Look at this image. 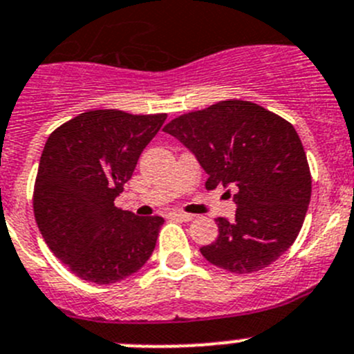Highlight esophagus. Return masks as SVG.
<instances>
[{
    "mask_svg": "<svg viewBox=\"0 0 354 354\" xmlns=\"http://www.w3.org/2000/svg\"><path fill=\"white\" fill-rule=\"evenodd\" d=\"M171 216L176 219H181V221H192L194 219V216L188 214V212H181V211H176V212H171Z\"/></svg>",
    "mask_w": 354,
    "mask_h": 354,
    "instance_id": "esophagus-1",
    "label": "esophagus"
}]
</instances>
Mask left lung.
<instances>
[{
  "instance_id": "1",
  "label": "left lung",
  "mask_w": 354,
  "mask_h": 354,
  "mask_svg": "<svg viewBox=\"0 0 354 354\" xmlns=\"http://www.w3.org/2000/svg\"><path fill=\"white\" fill-rule=\"evenodd\" d=\"M164 131L194 152L207 190L236 187L235 219H216L218 239L201 247L209 263L254 273L292 245L310 204L311 173L289 121L252 102L225 100L173 119Z\"/></svg>"
}]
</instances>
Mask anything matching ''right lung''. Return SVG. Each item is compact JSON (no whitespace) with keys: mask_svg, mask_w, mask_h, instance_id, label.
<instances>
[{"mask_svg":"<svg viewBox=\"0 0 354 354\" xmlns=\"http://www.w3.org/2000/svg\"><path fill=\"white\" fill-rule=\"evenodd\" d=\"M166 118L88 111L48 138L34 183V216L51 252L79 279L121 282L152 256L164 219L138 218L114 201Z\"/></svg>","mask_w":354,"mask_h":354,"instance_id":"1","label":"right lung"}]
</instances>
